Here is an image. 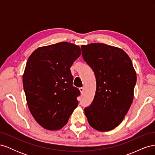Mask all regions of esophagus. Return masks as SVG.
<instances>
[{
  "label": "esophagus",
  "instance_id": "1",
  "mask_svg": "<svg viewBox=\"0 0 155 155\" xmlns=\"http://www.w3.org/2000/svg\"><path fill=\"white\" fill-rule=\"evenodd\" d=\"M79 91H80V92H81V94H83V91H84V88H83V87L79 88Z\"/></svg>",
  "mask_w": 155,
  "mask_h": 155
}]
</instances>
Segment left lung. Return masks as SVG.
<instances>
[{
    "label": "left lung",
    "instance_id": "1",
    "mask_svg": "<svg viewBox=\"0 0 155 155\" xmlns=\"http://www.w3.org/2000/svg\"><path fill=\"white\" fill-rule=\"evenodd\" d=\"M81 48L96 81L94 98L85 114L92 128L110 130L122 121L132 104L137 83L133 63L123 50L114 46L92 43Z\"/></svg>",
    "mask_w": 155,
    "mask_h": 155
}]
</instances>
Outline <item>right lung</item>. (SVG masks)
<instances>
[{
    "label": "right lung",
    "instance_id": "right-lung-1",
    "mask_svg": "<svg viewBox=\"0 0 155 155\" xmlns=\"http://www.w3.org/2000/svg\"><path fill=\"white\" fill-rule=\"evenodd\" d=\"M80 55L78 46L61 42L38 48L28 59L22 78L27 104L46 129L63 127L78 105L80 91L70 68Z\"/></svg>",
    "mask_w": 155,
    "mask_h": 155
}]
</instances>
